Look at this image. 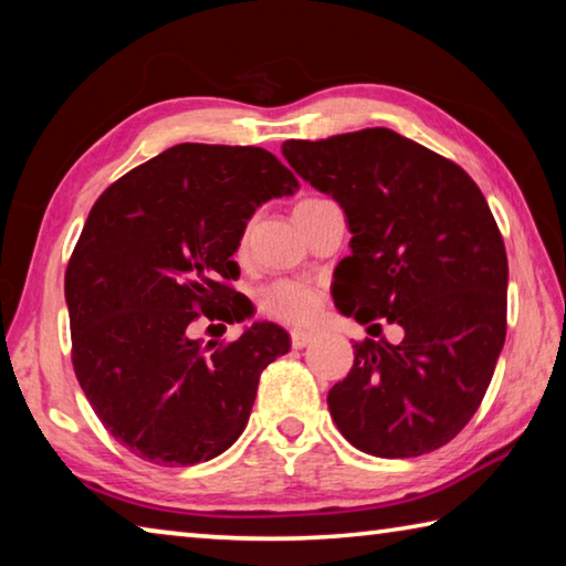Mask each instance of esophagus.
<instances>
[{
	"mask_svg": "<svg viewBox=\"0 0 566 566\" xmlns=\"http://www.w3.org/2000/svg\"><path fill=\"white\" fill-rule=\"evenodd\" d=\"M312 339H314L312 332H300V329L292 332V347L294 349H304L306 344H312Z\"/></svg>",
	"mask_w": 566,
	"mask_h": 566,
	"instance_id": "obj_1",
	"label": "esophagus"
}]
</instances>
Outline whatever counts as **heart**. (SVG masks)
Listing matches in <instances>:
<instances>
[{"mask_svg": "<svg viewBox=\"0 0 566 566\" xmlns=\"http://www.w3.org/2000/svg\"><path fill=\"white\" fill-rule=\"evenodd\" d=\"M314 199L317 197H306L300 205H310V202H314ZM247 237H249V229L244 227L242 239H239V247L242 249L247 244ZM319 306H322L319 292L314 290V286L302 284V282L282 280V282L264 286V290L260 292V312L266 314V317L286 322V324L312 322L314 317H317Z\"/></svg>", "mask_w": 566, "mask_h": 566, "instance_id": "b5f03b06", "label": "heart"}]
</instances>
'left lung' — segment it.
Masks as SVG:
<instances>
[{
  "mask_svg": "<svg viewBox=\"0 0 566 566\" xmlns=\"http://www.w3.org/2000/svg\"><path fill=\"white\" fill-rule=\"evenodd\" d=\"M282 155L347 214L334 304L405 329L399 344L354 342L327 397L334 424L375 457L434 452L474 417L504 347L510 266L490 205L452 159L385 127L290 139Z\"/></svg>",
  "mask_w": 566,
  "mask_h": 566,
  "instance_id": "8db88e82",
  "label": "left lung"
}]
</instances>
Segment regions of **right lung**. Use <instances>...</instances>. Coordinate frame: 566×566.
<instances>
[{
	"mask_svg": "<svg viewBox=\"0 0 566 566\" xmlns=\"http://www.w3.org/2000/svg\"><path fill=\"white\" fill-rule=\"evenodd\" d=\"M296 187L262 147L185 142L94 202L64 274L72 364L94 415L132 454L191 467L244 432L262 371L290 352V334L260 322L202 347L189 329L247 317L232 254L256 207Z\"/></svg>",
	"mask_w": 566,
	"mask_h": 566,
	"instance_id": "obj_1",
	"label": "right lung"
}]
</instances>
